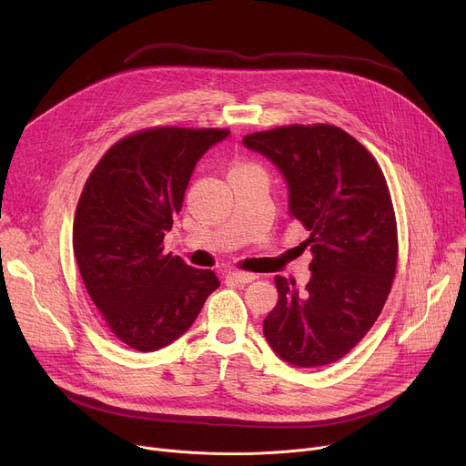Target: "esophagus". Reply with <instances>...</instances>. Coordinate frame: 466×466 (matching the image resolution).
<instances>
[{
	"label": "esophagus",
	"mask_w": 466,
	"mask_h": 466,
	"mask_svg": "<svg viewBox=\"0 0 466 466\" xmlns=\"http://www.w3.org/2000/svg\"><path fill=\"white\" fill-rule=\"evenodd\" d=\"M227 279L234 280L236 284H250V282H254L258 277H256V275H252V273H239V271H232V273H228V275H227Z\"/></svg>",
	"instance_id": "34e87169"
}]
</instances>
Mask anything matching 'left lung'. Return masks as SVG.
I'll use <instances>...</instances> for the list:
<instances>
[{
  "label": "left lung",
  "mask_w": 466,
  "mask_h": 466,
  "mask_svg": "<svg viewBox=\"0 0 466 466\" xmlns=\"http://www.w3.org/2000/svg\"><path fill=\"white\" fill-rule=\"evenodd\" d=\"M288 184L289 218L309 232L304 289L277 277L279 304L263 320L275 354L322 367L349 354L376 322L396 271V223L372 155L334 125H289L243 138Z\"/></svg>",
  "instance_id": "left-lung-1"
}]
</instances>
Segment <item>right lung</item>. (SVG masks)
Returning <instances> with one entry per match:
<instances>
[{"mask_svg": "<svg viewBox=\"0 0 466 466\" xmlns=\"http://www.w3.org/2000/svg\"><path fill=\"white\" fill-rule=\"evenodd\" d=\"M225 128L162 127L112 146L92 171L74 221V252L90 299L112 334L155 352L191 328L219 288L210 269L164 254L197 162Z\"/></svg>", "mask_w": 466, "mask_h": 466, "instance_id": "obj_1", "label": "right lung"}]
</instances>
